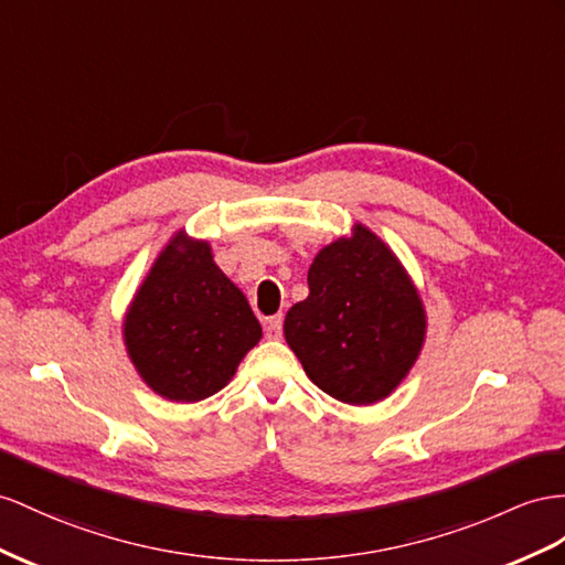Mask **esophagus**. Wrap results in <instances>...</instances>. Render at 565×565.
<instances>
[{"mask_svg": "<svg viewBox=\"0 0 565 565\" xmlns=\"http://www.w3.org/2000/svg\"><path fill=\"white\" fill-rule=\"evenodd\" d=\"M281 329H284V317L281 315L267 317V320H265V337L267 339H279Z\"/></svg>", "mask_w": 565, "mask_h": 565, "instance_id": "34e87169", "label": "esophagus"}]
</instances>
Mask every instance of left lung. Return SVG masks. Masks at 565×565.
Wrapping results in <instances>:
<instances>
[{
	"label": "left lung",
	"mask_w": 565,
	"mask_h": 565,
	"mask_svg": "<svg viewBox=\"0 0 565 565\" xmlns=\"http://www.w3.org/2000/svg\"><path fill=\"white\" fill-rule=\"evenodd\" d=\"M310 296L288 310L284 334L308 377L353 406H370L398 386L425 339L420 296L394 253L355 226L315 257Z\"/></svg>",
	"instance_id": "obj_1"
}]
</instances>
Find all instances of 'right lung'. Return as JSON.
Masks as SVG:
<instances>
[{"mask_svg":"<svg viewBox=\"0 0 565 565\" xmlns=\"http://www.w3.org/2000/svg\"><path fill=\"white\" fill-rule=\"evenodd\" d=\"M124 337L140 377L159 396L193 403L228 384L263 327L214 265L210 245L177 236L140 286Z\"/></svg>","mask_w":565,"mask_h":565,"instance_id":"obj_1","label":"right lung"}]
</instances>
